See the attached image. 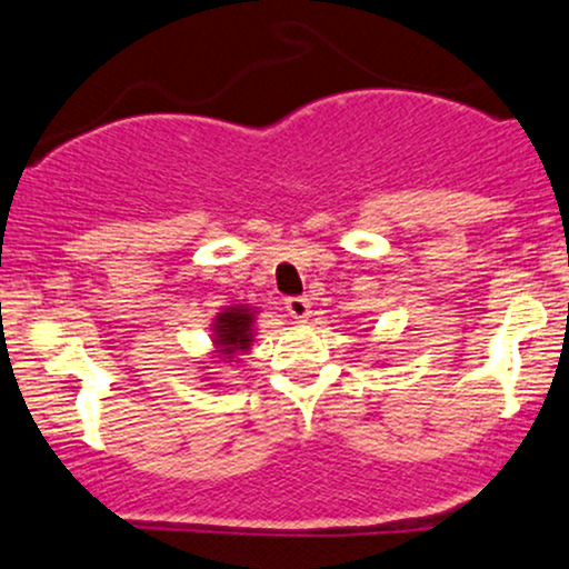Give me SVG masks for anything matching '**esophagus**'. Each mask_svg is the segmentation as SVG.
Segmentation results:
<instances>
[{"label": "esophagus", "mask_w": 569, "mask_h": 569, "mask_svg": "<svg viewBox=\"0 0 569 569\" xmlns=\"http://www.w3.org/2000/svg\"><path fill=\"white\" fill-rule=\"evenodd\" d=\"M286 310H289L291 318H297V321H302V318L310 316V302H307L305 297H289L286 299Z\"/></svg>", "instance_id": "34e87169"}]
</instances>
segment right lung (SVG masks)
I'll return each mask as SVG.
<instances>
[{"mask_svg":"<svg viewBox=\"0 0 569 569\" xmlns=\"http://www.w3.org/2000/svg\"><path fill=\"white\" fill-rule=\"evenodd\" d=\"M253 339V310H248L246 305L227 307L224 312H219L217 323H213V342L219 345V352L224 356H234L238 350H248Z\"/></svg>","mask_w":569,"mask_h":569,"instance_id":"obj_1","label":"right lung"}]
</instances>
